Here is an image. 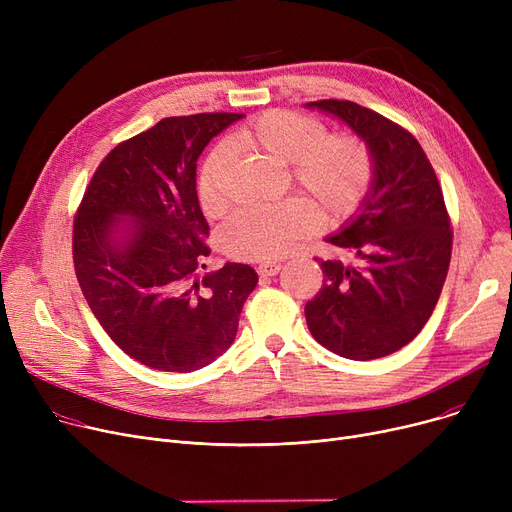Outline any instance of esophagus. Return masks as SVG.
<instances>
[{"mask_svg":"<svg viewBox=\"0 0 512 512\" xmlns=\"http://www.w3.org/2000/svg\"><path fill=\"white\" fill-rule=\"evenodd\" d=\"M280 270H282V263H278V261H263L257 265L259 276H276Z\"/></svg>","mask_w":512,"mask_h":512,"instance_id":"1","label":"esophagus"}]
</instances>
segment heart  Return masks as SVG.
<instances>
[{
	"instance_id": "1",
	"label": "heart",
	"mask_w": 512,
	"mask_h": 512,
	"mask_svg": "<svg viewBox=\"0 0 512 512\" xmlns=\"http://www.w3.org/2000/svg\"><path fill=\"white\" fill-rule=\"evenodd\" d=\"M230 143L247 153L288 164L292 184L305 199L290 197L274 205H249L234 211L220 232L222 249L245 261L276 259L317 226L318 209L326 220L353 215L369 197L375 182L371 147L357 132H328L311 116L270 110L247 122ZM228 147L218 145L205 157L197 191L205 211H220L226 195L222 176Z\"/></svg>"
}]
</instances>
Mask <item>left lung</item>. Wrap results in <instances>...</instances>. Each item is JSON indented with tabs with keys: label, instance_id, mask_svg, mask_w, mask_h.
<instances>
[{
	"label": "left lung",
	"instance_id": "obj_1",
	"mask_svg": "<svg viewBox=\"0 0 512 512\" xmlns=\"http://www.w3.org/2000/svg\"><path fill=\"white\" fill-rule=\"evenodd\" d=\"M351 126L375 159L355 222L328 238L342 259H319L324 280L305 305L313 338L353 361L407 346L432 317L446 282L452 228L442 186L413 134L355 101L307 103Z\"/></svg>",
	"mask_w": 512,
	"mask_h": 512
}]
</instances>
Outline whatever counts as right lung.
<instances>
[{
  "instance_id": "add662e5",
  "label": "right lung",
  "mask_w": 512,
  "mask_h": 512,
  "mask_svg": "<svg viewBox=\"0 0 512 512\" xmlns=\"http://www.w3.org/2000/svg\"><path fill=\"white\" fill-rule=\"evenodd\" d=\"M242 114L170 116L103 157L74 213L72 261L80 290L122 351L157 371H195L234 342L257 286L251 265L197 278L211 249L197 199V159ZM135 230L124 246L115 220Z\"/></svg>"
}]
</instances>
